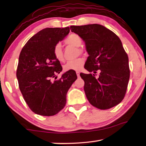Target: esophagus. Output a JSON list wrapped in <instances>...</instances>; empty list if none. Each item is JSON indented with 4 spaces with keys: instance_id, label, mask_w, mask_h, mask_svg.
Returning <instances> with one entry per match:
<instances>
[{
    "instance_id": "esophagus-1",
    "label": "esophagus",
    "mask_w": 146,
    "mask_h": 146,
    "mask_svg": "<svg viewBox=\"0 0 146 146\" xmlns=\"http://www.w3.org/2000/svg\"><path fill=\"white\" fill-rule=\"evenodd\" d=\"M76 75H77L78 77L80 76V72H79V71H76Z\"/></svg>"
}]
</instances>
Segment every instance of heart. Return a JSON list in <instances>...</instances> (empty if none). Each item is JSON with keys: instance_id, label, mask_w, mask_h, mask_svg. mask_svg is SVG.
<instances>
[{"instance_id": "obj_1", "label": "heart", "mask_w": 146, "mask_h": 146, "mask_svg": "<svg viewBox=\"0 0 146 146\" xmlns=\"http://www.w3.org/2000/svg\"><path fill=\"white\" fill-rule=\"evenodd\" d=\"M64 43L67 45L73 46L75 47L80 46L82 44V39L78 35L73 33L69 35L64 40ZM80 52H82V49H78ZM53 55L55 58L59 62H63L64 60V53L60 44H56L53 48ZM85 60L83 58H78L75 60L68 62L64 66V71H80L84 65Z\"/></svg>"}]
</instances>
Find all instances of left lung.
I'll return each instance as SVG.
<instances>
[{
  "instance_id": "1",
  "label": "left lung",
  "mask_w": 146,
  "mask_h": 146,
  "mask_svg": "<svg viewBox=\"0 0 146 146\" xmlns=\"http://www.w3.org/2000/svg\"><path fill=\"white\" fill-rule=\"evenodd\" d=\"M72 32L84 41L89 56L84 68L94 74L80 73L86 97L91 105L108 110L122 102L130 76L129 59L118 36L97 24L71 26ZM99 70V77H95Z\"/></svg>"
}]
</instances>
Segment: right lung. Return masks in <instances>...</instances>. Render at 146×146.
Segmentation results:
<instances>
[{
  "mask_svg": "<svg viewBox=\"0 0 146 146\" xmlns=\"http://www.w3.org/2000/svg\"><path fill=\"white\" fill-rule=\"evenodd\" d=\"M70 33V28H45L29 39L20 53L17 78L24 100L32 111L53 116L66 104V95L77 78L67 71L61 78L52 80L62 68L53 55V48Z\"/></svg>",
  "mask_w": 146,
  "mask_h": 146,
  "instance_id": "right-lung-1",
  "label": "right lung"
}]
</instances>
